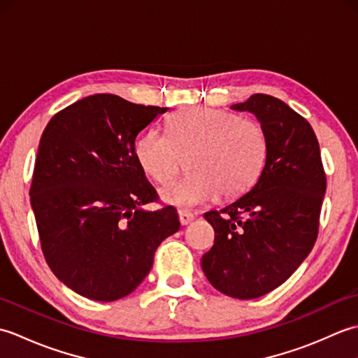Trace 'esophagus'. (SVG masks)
Wrapping results in <instances>:
<instances>
[{"label":"esophagus","mask_w":358,"mask_h":358,"mask_svg":"<svg viewBox=\"0 0 358 358\" xmlns=\"http://www.w3.org/2000/svg\"><path fill=\"white\" fill-rule=\"evenodd\" d=\"M178 218H180L181 226H187V224H191L194 222L195 215L191 214V212H187V210H180L178 212Z\"/></svg>","instance_id":"34e87169"}]
</instances>
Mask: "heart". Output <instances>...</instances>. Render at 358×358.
I'll list each match as a JSON object with an SVG mask.
<instances>
[{
	"label": "heart",
	"mask_w": 358,
	"mask_h": 358,
	"mask_svg": "<svg viewBox=\"0 0 358 358\" xmlns=\"http://www.w3.org/2000/svg\"><path fill=\"white\" fill-rule=\"evenodd\" d=\"M187 158V175L159 192L171 206L191 209L235 199L255 185L268 157V136L255 120L212 108H183L167 120V135L150 129L135 143L141 171L166 185Z\"/></svg>",
	"instance_id": "1"
}]
</instances>
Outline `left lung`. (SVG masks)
Wrapping results in <instances>:
<instances>
[{"mask_svg": "<svg viewBox=\"0 0 358 358\" xmlns=\"http://www.w3.org/2000/svg\"><path fill=\"white\" fill-rule=\"evenodd\" d=\"M231 109L255 115L268 157L245 195L204 214L215 241L201 269L217 291L252 300L285 283L313 250L326 175L313 127L286 103L255 94Z\"/></svg>", "mask_w": 358, "mask_h": 358, "instance_id": "8db88e82", "label": "left lung"}]
</instances>
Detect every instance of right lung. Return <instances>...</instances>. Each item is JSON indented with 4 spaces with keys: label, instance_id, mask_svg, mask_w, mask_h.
<instances>
[{
    "label": "right lung",
    "instance_id": "right-lung-1",
    "mask_svg": "<svg viewBox=\"0 0 358 358\" xmlns=\"http://www.w3.org/2000/svg\"><path fill=\"white\" fill-rule=\"evenodd\" d=\"M164 112L96 94L53 115L41 135L30 186L41 249L55 277L86 299L134 292L180 229L175 208L143 209L157 192L135 158L136 135Z\"/></svg>",
    "mask_w": 358,
    "mask_h": 358
}]
</instances>
